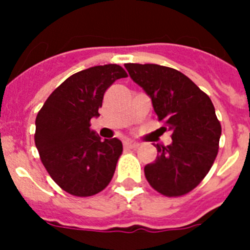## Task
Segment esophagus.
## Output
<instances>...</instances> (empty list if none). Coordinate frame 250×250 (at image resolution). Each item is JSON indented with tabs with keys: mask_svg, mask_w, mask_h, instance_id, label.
Masks as SVG:
<instances>
[{
	"mask_svg": "<svg viewBox=\"0 0 250 250\" xmlns=\"http://www.w3.org/2000/svg\"><path fill=\"white\" fill-rule=\"evenodd\" d=\"M124 146L129 147V149H135V147L139 146V144H138V143H135V141L125 140V141H124Z\"/></svg>",
	"mask_w": 250,
	"mask_h": 250,
	"instance_id": "34e87169",
	"label": "esophagus"
}]
</instances>
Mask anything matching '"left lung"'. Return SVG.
I'll return each instance as SVG.
<instances>
[{
  "mask_svg": "<svg viewBox=\"0 0 250 250\" xmlns=\"http://www.w3.org/2000/svg\"><path fill=\"white\" fill-rule=\"evenodd\" d=\"M130 77L151 98L164 130L173 143L156 144L155 161L144 167L145 178L169 198L190 193L213 167L222 126L210 98L175 68L155 63H125Z\"/></svg>",
  "mask_w": 250,
  "mask_h": 250,
  "instance_id": "8db88e82",
  "label": "left lung"
}]
</instances>
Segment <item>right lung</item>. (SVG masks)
I'll use <instances>...</instances> for the list:
<instances>
[{
    "instance_id": "1",
    "label": "right lung",
    "mask_w": 250,
    "mask_h": 250,
    "mask_svg": "<svg viewBox=\"0 0 250 250\" xmlns=\"http://www.w3.org/2000/svg\"><path fill=\"white\" fill-rule=\"evenodd\" d=\"M126 71L116 63L94 66L71 75L48 96L36 116L35 144L55 183L74 196L104 190L123 154L116 138L101 140L90 130L104 94Z\"/></svg>"
}]
</instances>
